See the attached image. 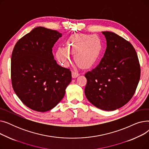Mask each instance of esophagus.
Here are the masks:
<instances>
[{"label":"esophagus","instance_id":"esophagus-1","mask_svg":"<svg viewBox=\"0 0 149 149\" xmlns=\"http://www.w3.org/2000/svg\"><path fill=\"white\" fill-rule=\"evenodd\" d=\"M79 75V73L77 72V71H75V70H73V71L72 72V76L73 78H76L77 77H78Z\"/></svg>","mask_w":149,"mask_h":149}]
</instances>
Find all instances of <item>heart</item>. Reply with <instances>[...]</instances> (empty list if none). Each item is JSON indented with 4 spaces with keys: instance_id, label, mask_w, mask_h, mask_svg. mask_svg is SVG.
<instances>
[{
    "instance_id": "b5f03b06",
    "label": "heart",
    "mask_w": 149,
    "mask_h": 149,
    "mask_svg": "<svg viewBox=\"0 0 149 149\" xmlns=\"http://www.w3.org/2000/svg\"><path fill=\"white\" fill-rule=\"evenodd\" d=\"M102 51V44L96 36L77 34L70 36L66 42V49L58 48L56 57L62 65L68 66L70 63V53L75 54V58L84 68L94 65Z\"/></svg>"
}]
</instances>
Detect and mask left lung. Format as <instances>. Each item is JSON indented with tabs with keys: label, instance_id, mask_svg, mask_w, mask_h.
I'll use <instances>...</instances> for the list:
<instances>
[{
	"label": "left lung",
	"instance_id": "1",
	"mask_svg": "<svg viewBox=\"0 0 149 149\" xmlns=\"http://www.w3.org/2000/svg\"><path fill=\"white\" fill-rule=\"evenodd\" d=\"M107 47L98 65L85 74V95L95 107L114 111L127 103L140 79V65L134 46L116 34L104 31Z\"/></svg>",
	"mask_w": 149,
	"mask_h": 149
}]
</instances>
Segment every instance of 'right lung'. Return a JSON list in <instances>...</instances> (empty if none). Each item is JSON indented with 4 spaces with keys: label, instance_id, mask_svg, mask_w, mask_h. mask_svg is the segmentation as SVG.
<instances>
[{
    "label": "right lung",
    "instance_id": "right-lung-1",
    "mask_svg": "<svg viewBox=\"0 0 149 149\" xmlns=\"http://www.w3.org/2000/svg\"><path fill=\"white\" fill-rule=\"evenodd\" d=\"M62 36L39 26L18 40L11 60L13 89L22 102L37 112H46L63 98L72 80L69 69L54 59L52 48Z\"/></svg>",
    "mask_w": 149,
    "mask_h": 149
}]
</instances>
